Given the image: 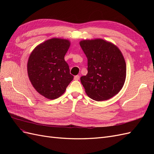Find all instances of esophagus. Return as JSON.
Here are the masks:
<instances>
[{
	"instance_id": "obj_1",
	"label": "esophagus",
	"mask_w": 154,
	"mask_h": 154,
	"mask_svg": "<svg viewBox=\"0 0 154 154\" xmlns=\"http://www.w3.org/2000/svg\"><path fill=\"white\" fill-rule=\"evenodd\" d=\"M74 80H78L79 79H80V76H79V75H76V76H75L74 77Z\"/></svg>"
}]
</instances>
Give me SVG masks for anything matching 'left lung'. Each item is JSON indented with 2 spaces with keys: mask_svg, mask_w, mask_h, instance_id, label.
Instances as JSON below:
<instances>
[{
  "mask_svg": "<svg viewBox=\"0 0 154 154\" xmlns=\"http://www.w3.org/2000/svg\"><path fill=\"white\" fill-rule=\"evenodd\" d=\"M87 58V74L80 78L88 97L95 101L109 100L122 89L126 79V63L120 50L102 39L80 42Z\"/></svg>",
  "mask_w": 154,
  "mask_h": 154,
  "instance_id": "8db88e82",
  "label": "left lung"
}]
</instances>
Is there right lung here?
Segmentation results:
<instances>
[{"instance_id":"obj_1","label":"right lung","mask_w":154,"mask_h":154,"mask_svg":"<svg viewBox=\"0 0 154 154\" xmlns=\"http://www.w3.org/2000/svg\"><path fill=\"white\" fill-rule=\"evenodd\" d=\"M69 46L67 40L51 38L38 45L29 56V78L36 91L46 98H58L73 80L64 60Z\"/></svg>"}]
</instances>
